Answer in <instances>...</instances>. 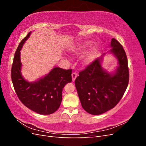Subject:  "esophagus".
I'll use <instances>...</instances> for the list:
<instances>
[{"instance_id": "obj_1", "label": "esophagus", "mask_w": 146, "mask_h": 146, "mask_svg": "<svg viewBox=\"0 0 146 146\" xmlns=\"http://www.w3.org/2000/svg\"><path fill=\"white\" fill-rule=\"evenodd\" d=\"M77 76V74L76 72H72V81H75L76 80V78Z\"/></svg>"}]
</instances>
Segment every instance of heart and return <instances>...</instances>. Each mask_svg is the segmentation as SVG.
I'll use <instances>...</instances> for the list:
<instances>
[{"mask_svg": "<svg viewBox=\"0 0 146 146\" xmlns=\"http://www.w3.org/2000/svg\"><path fill=\"white\" fill-rule=\"evenodd\" d=\"M91 44V43L89 42H85L82 44H80L78 46H76L74 48V53L77 55H80L82 54L83 52L86 51L88 47H89ZM97 52L98 50L96 48H94L93 50L90 51L88 54L84 57L83 58V63L84 64H90L94 60L96 57Z\"/></svg>", "mask_w": 146, "mask_h": 146, "instance_id": "b5f03b06", "label": "heart"}]
</instances>
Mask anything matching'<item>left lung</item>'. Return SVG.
I'll return each mask as SVG.
<instances>
[{"label": "left lung", "mask_w": 146, "mask_h": 146, "mask_svg": "<svg viewBox=\"0 0 146 146\" xmlns=\"http://www.w3.org/2000/svg\"><path fill=\"white\" fill-rule=\"evenodd\" d=\"M110 50L118 60L114 74L101 66L99 58L79 72L75 81L83 108L88 113L99 115L113 108L123 96L129 82V70L125 52L116 39L111 42Z\"/></svg>", "instance_id": "8db88e82"}]
</instances>
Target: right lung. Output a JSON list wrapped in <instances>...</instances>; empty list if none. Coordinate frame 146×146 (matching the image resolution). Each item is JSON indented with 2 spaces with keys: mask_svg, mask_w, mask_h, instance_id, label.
I'll list each match as a JSON object with an SVG mask.
<instances>
[{
  "mask_svg": "<svg viewBox=\"0 0 146 146\" xmlns=\"http://www.w3.org/2000/svg\"><path fill=\"white\" fill-rule=\"evenodd\" d=\"M30 33L21 41L15 52L11 67V80L17 97L25 107L40 114H50L60 107L63 88L72 82V69L54 68L37 82L26 81L21 72L20 50Z\"/></svg>",
  "mask_w": 146,
  "mask_h": 146,
  "instance_id": "right-lung-1",
  "label": "right lung"
}]
</instances>
